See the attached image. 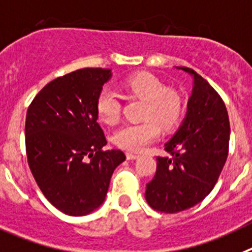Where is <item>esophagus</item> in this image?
Wrapping results in <instances>:
<instances>
[{
	"label": "esophagus",
	"mask_w": 252,
	"mask_h": 252,
	"mask_svg": "<svg viewBox=\"0 0 252 252\" xmlns=\"http://www.w3.org/2000/svg\"><path fill=\"white\" fill-rule=\"evenodd\" d=\"M139 157V154H135V153H131V152H128L126 153V159L131 160V159H137Z\"/></svg>",
	"instance_id": "1"
}]
</instances>
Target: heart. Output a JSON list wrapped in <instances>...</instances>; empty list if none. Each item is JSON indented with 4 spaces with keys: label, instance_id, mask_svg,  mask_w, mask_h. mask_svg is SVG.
Here are the masks:
<instances>
[{
    "label": "heart",
    "instance_id": "1",
    "mask_svg": "<svg viewBox=\"0 0 252 252\" xmlns=\"http://www.w3.org/2000/svg\"><path fill=\"white\" fill-rule=\"evenodd\" d=\"M128 94L146 100L142 118L146 121L135 124H126L113 134V142L119 148L130 152H140L156 140L160 128L171 129L178 123L183 110L181 95L168 89L158 76L140 71L129 75L121 83ZM99 121L105 124L117 123L121 117V101L114 90L105 88L100 92L95 104Z\"/></svg>",
    "mask_w": 252,
    "mask_h": 252
}]
</instances>
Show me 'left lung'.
Instances as JSON below:
<instances>
[{
	"label": "left lung",
	"mask_w": 252,
	"mask_h": 252,
	"mask_svg": "<svg viewBox=\"0 0 252 252\" xmlns=\"http://www.w3.org/2000/svg\"><path fill=\"white\" fill-rule=\"evenodd\" d=\"M177 69L193 78L192 94L182 124L164 144L171 157H157V171L146 189L148 205L165 214L193 207L212 191L227 159L230 140L221 96L194 70Z\"/></svg>",
	"instance_id": "8db88e82"
}]
</instances>
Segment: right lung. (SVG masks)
<instances>
[{
    "label": "right lung",
    "mask_w": 252,
    "mask_h": 252,
    "mask_svg": "<svg viewBox=\"0 0 252 252\" xmlns=\"http://www.w3.org/2000/svg\"><path fill=\"white\" fill-rule=\"evenodd\" d=\"M112 70L87 67L55 79L29 106L26 153L36 183L53 206L69 216L100 207L118 165L126 160L106 144L95 104Z\"/></svg>",
    "instance_id": "1"
}]
</instances>
